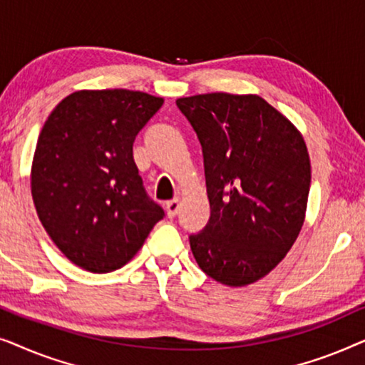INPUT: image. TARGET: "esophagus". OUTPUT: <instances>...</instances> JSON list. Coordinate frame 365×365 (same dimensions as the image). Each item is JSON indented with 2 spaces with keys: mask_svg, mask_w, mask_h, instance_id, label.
<instances>
[{
  "mask_svg": "<svg viewBox=\"0 0 365 365\" xmlns=\"http://www.w3.org/2000/svg\"><path fill=\"white\" fill-rule=\"evenodd\" d=\"M179 211V201L178 199H173V201H168L166 202V212L169 217H174Z\"/></svg>",
  "mask_w": 365,
  "mask_h": 365,
  "instance_id": "obj_1",
  "label": "esophagus"
}]
</instances>
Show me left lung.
<instances>
[{"mask_svg":"<svg viewBox=\"0 0 365 365\" xmlns=\"http://www.w3.org/2000/svg\"><path fill=\"white\" fill-rule=\"evenodd\" d=\"M202 146L211 216L189 244L214 281L242 287L286 257L306 219L311 159L299 129L257 94L179 98Z\"/></svg>","mask_w":365,"mask_h":365,"instance_id":"8db88e82","label":"left lung"}]
</instances>
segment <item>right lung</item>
Returning <instances> with one entry per match:
<instances>
[{"instance_id":"right-lung-1","label":"right lung","mask_w":365,"mask_h":365,"mask_svg":"<svg viewBox=\"0 0 365 365\" xmlns=\"http://www.w3.org/2000/svg\"><path fill=\"white\" fill-rule=\"evenodd\" d=\"M163 103L131 89H81L44 123L33 156V202L51 241L78 267H123L163 219L133 158L134 139Z\"/></svg>"}]
</instances>
